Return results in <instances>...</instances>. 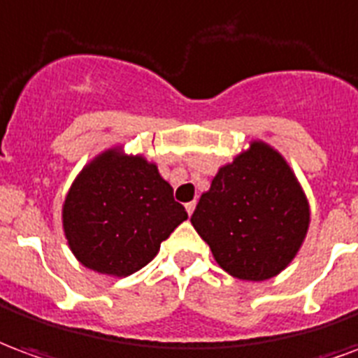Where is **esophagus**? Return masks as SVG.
<instances>
[{
	"mask_svg": "<svg viewBox=\"0 0 358 358\" xmlns=\"http://www.w3.org/2000/svg\"><path fill=\"white\" fill-rule=\"evenodd\" d=\"M194 208H196V202H194V200H192V202H187V204H185V210H187V213H189V215H192V211H194Z\"/></svg>",
	"mask_w": 358,
	"mask_h": 358,
	"instance_id": "34e87169",
	"label": "esophagus"
}]
</instances>
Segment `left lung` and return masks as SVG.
Wrapping results in <instances>:
<instances>
[{
	"label": "left lung",
	"mask_w": 358,
	"mask_h": 358,
	"mask_svg": "<svg viewBox=\"0 0 358 358\" xmlns=\"http://www.w3.org/2000/svg\"><path fill=\"white\" fill-rule=\"evenodd\" d=\"M309 202L278 150L252 141L221 166L190 223L223 271L262 282L288 267L307 236Z\"/></svg>",
	"instance_id": "left-lung-1"
}]
</instances>
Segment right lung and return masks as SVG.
Returning <instances> with one entry per match:
<instances>
[{"label": "right lung", "instance_id": "1", "mask_svg": "<svg viewBox=\"0 0 358 358\" xmlns=\"http://www.w3.org/2000/svg\"><path fill=\"white\" fill-rule=\"evenodd\" d=\"M189 217L154 162L108 148L76 177L62 204V229L76 259L108 276H129Z\"/></svg>", "mask_w": 358, "mask_h": 358}]
</instances>
